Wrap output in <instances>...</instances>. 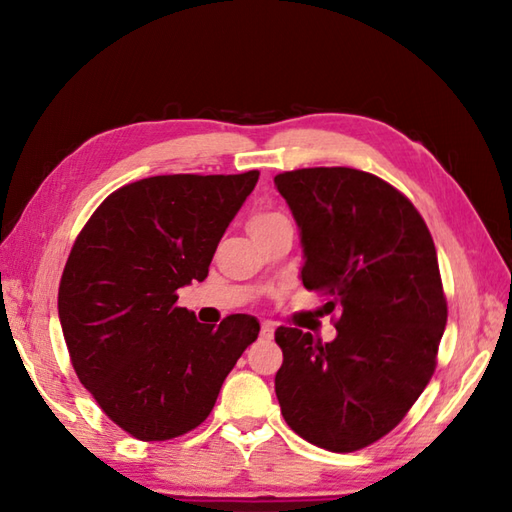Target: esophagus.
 I'll return each instance as SVG.
<instances>
[{
    "mask_svg": "<svg viewBox=\"0 0 512 512\" xmlns=\"http://www.w3.org/2000/svg\"><path fill=\"white\" fill-rule=\"evenodd\" d=\"M259 334H262V339H273L275 328L270 323H262V330H259Z\"/></svg>",
    "mask_w": 512,
    "mask_h": 512,
    "instance_id": "34e87169",
    "label": "esophagus"
}]
</instances>
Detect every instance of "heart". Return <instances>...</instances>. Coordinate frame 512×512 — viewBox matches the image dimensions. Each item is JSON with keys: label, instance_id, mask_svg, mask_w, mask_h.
<instances>
[{"label": "heart", "instance_id": "b5f03b06", "mask_svg": "<svg viewBox=\"0 0 512 512\" xmlns=\"http://www.w3.org/2000/svg\"><path fill=\"white\" fill-rule=\"evenodd\" d=\"M281 220H286L281 213H273V211H262V213H255L253 217L248 220V233H255V231H262V228L273 226Z\"/></svg>", "mask_w": 512, "mask_h": 512}]
</instances>
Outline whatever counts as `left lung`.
Wrapping results in <instances>:
<instances>
[{
  "label": "left lung",
  "mask_w": 512,
  "mask_h": 512,
  "mask_svg": "<svg viewBox=\"0 0 512 512\" xmlns=\"http://www.w3.org/2000/svg\"><path fill=\"white\" fill-rule=\"evenodd\" d=\"M303 246L301 281L336 317V339L277 328L275 391L288 427L334 453L396 427L436 369L447 325L436 246L405 195L350 167L275 176Z\"/></svg>",
  "instance_id": "8db88e82"
}]
</instances>
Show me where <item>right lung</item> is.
Wrapping results in <instances>:
<instances>
[{
    "label": "right lung",
    "instance_id": "obj_1",
    "mask_svg": "<svg viewBox=\"0 0 512 512\" xmlns=\"http://www.w3.org/2000/svg\"><path fill=\"white\" fill-rule=\"evenodd\" d=\"M237 176H154L107 195L70 250L59 321L72 367L105 416L143 442L209 416L259 321L204 325L176 290L204 281L224 231L255 189Z\"/></svg>",
    "mask_w": 512,
    "mask_h": 512
}]
</instances>
